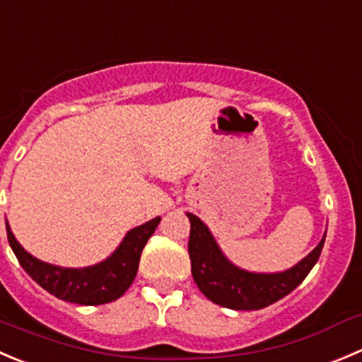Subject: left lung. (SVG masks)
<instances>
[{
    "label": "left lung",
    "instance_id": "8db88e82",
    "mask_svg": "<svg viewBox=\"0 0 362 362\" xmlns=\"http://www.w3.org/2000/svg\"><path fill=\"white\" fill-rule=\"evenodd\" d=\"M187 217L191 221L189 256L194 283L206 299L237 311L262 310L293 292L318 262L325 242L324 235L310 255L281 272H251L226 258L199 217L189 212Z\"/></svg>",
    "mask_w": 362,
    "mask_h": 362
}]
</instances>
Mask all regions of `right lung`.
I'll return each mask as SVG.
<instances>
[{
    "instance_id": "add662e5",
    "label": "right lung",
    "mask_w": 362,
    "mask_h": 362,
    "mask_svg": "<svg viewBox=\"0 0 362 362\" xmlns=\"http://www.w3.org/2000/svg\"><path fill=\"white\" fill-rule=\"evenodd\" d=\"M159 223L160 217H153L141 226L132 228L106 259L95 265L77 267V269L52 265L35 258L13 237L8 221H6V237L21 267L51 296L81 306H99L117 300L127 292L138 274L143 247Z\"/></svg>"
}]
</instances>
